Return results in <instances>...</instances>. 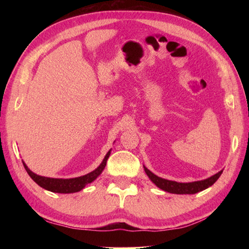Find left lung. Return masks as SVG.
I'll list each match as a JSON object with an SVG mask.
<instances>
[{
    "label": "left lung",
    "mask_w": 249,
    "mask_h": 249,
    "mask_svg": "<svg viewBox=\"0 0 249 249\" xmlns=\"http://www.w3.org/2000/svg\"><path fill=\"white\" fill-rule=\"evenodd\" d=\"M144 171L147 174V177L150 178L151 181L154 183L157 187L165 190V192L177 194V195H186V194L192 195V194H197L199 192H202V190L212 186V185L217 181L218 178L221 176V173H223V170H221L218 173L214 174L213 177L203 179V181H197V182H192V183H178L174 181H169V179L158 178L145 167H144Z\"/></svg>",
    "instance_id": "obj_1"
}]
</instances>
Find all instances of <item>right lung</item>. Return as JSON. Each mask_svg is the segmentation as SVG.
<instances>
[{
	"label": "right lung",
	"mask_w": 249,
	"mask_h": 249,
	"mask_svg": "<svg viewBox=\"0 0 249 249\" xmlns=\"http://www.w3.org/2000/svg\"><path fill=\"white\" fill-rule=\"evenodd\" d=\"M109 155H110V151L107 153V155L105 156L104 160L102 163H100L99 167L95 169L94 171L86 174V176L75 178H52L40 177L32 172L30 169L26 167L24 162H23V166L25 168L26 172L29 173L31 178L33 179L36 184H38L40 187H43L52 193L71 194V193H77L79 190H81L82 188L86 187L87 184L92 183L94 179L103 172V170L106 167V163H107Z\"/></svg>",
	"instance_id": "obj_1"
}]
</instances>
